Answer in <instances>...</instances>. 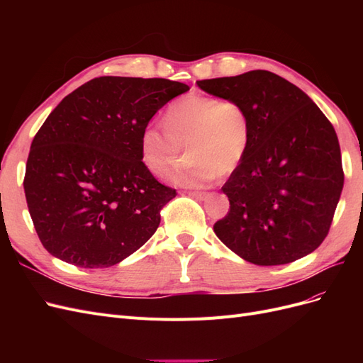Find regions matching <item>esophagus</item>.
<instances>
[{"instance_id": "esophagus-1", "label": "esophagus", "mask_w": 363, "mask_h": 363, "mask_svg": "<svg viewBox=\"0 0 363 363\" xmlns=\"http://www.w3.org/2000/svg\"><path fill=\"white\" fill-rule=\"evenodd\" d=\"M189 195L195 196V199H199V200H204L207 196V192H204V191H191Z\"/></svg>"}]
</instances>
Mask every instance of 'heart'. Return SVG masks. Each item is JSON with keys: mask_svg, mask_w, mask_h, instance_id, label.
Segmentation results:
<instances>
[{"mask_svg": "<svg viewBox=\"0 0 363 363\" xmlns=\"http://www.w3.org/2000/svg\"><path fill=\"white\" fill-rule=\"evenodd\" d=\"M164 128L151 123L140 133V157L148 171L163 174L179 157L188 156L169 169L168 179L195 186L218 175H227L247 156L252 124L247 106L236 98L189 94L172 101L163 119Z\"/></svg>", "mask_w": 363, "mask_h": 363, "instance_id": "obj_1", "label": "heart"}]
</instances>
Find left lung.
Returning a JSON list of instances; mask_svg holds the SVG:
<instances>
[{"label":"left lung","instance_id":"obj_1","mask_svg":"<svg viewBox=\"0 0 363 363\" xmlns=\"http://www.w3.org/2000/svg\"><path fill=\"white\" fill-rule=\"evenodd\" d=\"M196 84L242 101L252 124L247 156L221 189L230 211L215 223V235L255 265H284L311 255L328 235L344 186L330 121L300 87L269 71Z\"/></svg>","mask_w":363,"mask_h":363}]
</instances>
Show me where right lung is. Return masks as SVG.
Instances as JSON below:
<instances>
[{"label":"right lung","mask_w":363,"mask_h":363,"mask_svg":"<svg viewBox=\"0 0 363 363\" xmlns=\"http://www.w3.org/2000/svg\"><path fill=\"white\" fill-rule=\"evenodd\" d=\"M189 86L98 77L60 101L31 142L24 191L45 250L80 268H107L155 235L177 192L142 162L140 133Z\"/></svg>","instance_id":"right-lung-1"}]
</instances>
